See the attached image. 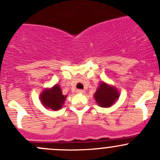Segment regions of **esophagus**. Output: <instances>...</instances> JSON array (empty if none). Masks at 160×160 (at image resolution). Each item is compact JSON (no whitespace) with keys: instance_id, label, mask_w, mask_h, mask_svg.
<instances>
[{"instance_id":"34e87169","label":"esophagus","mask_w":160,"mask_h":160,"mask_svg":"<svg viewBox=\"0 0 160 160\" xmlns=\"http://www.w3.org/2000/svg\"><path fill=\"white\" fill-rule=\"evenodd\" d=\"M84 90H77V93H84Z\"/></svg>"}]
</instances>
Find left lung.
I'll list each match as a JSON object with an SVG mask.
<instances>
[{
    "instance_id": "8db88e82",
    "label": "left lung",
    "mask_w": 160,
    "mask_h": 160,
    "mask_svg": "<svg viewBox=\"0 0 160 160\" xmlns=\"http://www.w3.org/2000/svg\"><path fill=\"white\" fill-rule=\"evenodd\" d=\"M119 95V92L114 87L101 82L93 96L100 107L109 108L118 99Z\"/></svg>"
}]
</instances>
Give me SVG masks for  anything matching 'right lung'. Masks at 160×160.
I'll return each mask as SVG.
<instances>
[{"instance_id":"1","label":"right lung","mask_w":160,"mask_h":160,"mask_svg":"<svg viewBox=\"0 0 160 160\" xmlns=\"http://www.w3.org/2000/svg\"><path fill=\"white\" fill-rule=\"evenodd\" d=\"M67 95L62 94L59 85L56 84L50 89H46L40 94V100L47 109L57 111L62 108Z\"/></svg>"}]
</instances>
